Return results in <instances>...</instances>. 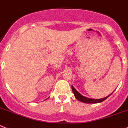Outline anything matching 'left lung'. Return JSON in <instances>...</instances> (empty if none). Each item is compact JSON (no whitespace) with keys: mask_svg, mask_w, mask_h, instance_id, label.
<instances>
[{"mask_svg":"<svg viewBox=\"0 0 128 128\" xmlns=\"http://www.w3.org/2000/svg\"><path fill=\"white\" fill-rule=\"evenodd\" d=\"M71 88H72V92L74 94V97L76 98V99L78 100V101H81V102H83V103H101L102 101H104L106 99H107L112 94H110V95L107 96L106 97L103 98H100V99H93V98H87L86 97V96H84L82 95L79 92L74 88L72 85L71 86Z\"/></svg>","mask_w":128,"mask_h":128,"instance_id":"left-lung-1","label":"left lung"}]
</instances>
